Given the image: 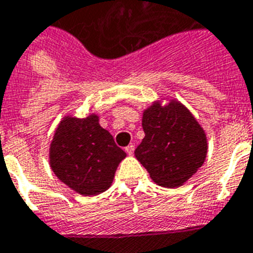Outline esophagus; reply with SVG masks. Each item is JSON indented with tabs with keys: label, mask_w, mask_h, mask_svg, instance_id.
<instances>
[{
	"label": "esophagus",
	"mask_w": 253,
	"mask_h": 253,
	"mask_svg": "<svg viewBox=\"0 0 253 253\" xmlns=\"http://www.w3.org/2000/svg\"><path fill=\"white\" fill-rule=\"evenodd\" d=\"M125 151H126V153L127 155H132L133 153V151H135V145L133 144H130V145H127L126 148H125Z\"/></svg>",
	"instance_id": "34e87169"
}]
</instances>
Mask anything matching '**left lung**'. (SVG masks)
Instances as JSON below:
<instances>
[{
    "label": "left lung",
    "instance_id": "1",
    "mask_svg": "<svg viewBox=\"0 0 253 253\" xmlns=\"http://www.w3.org/2000/svg\"><path fill=\"white\" fill-rule=\"evenodd\" d=\"M168 101L165 106L162 100ZM145 136L135 157L153 182L166 188L184 184L200 169L208 153V139L194 114L175 98L161 97L143 112Z\"/></svg>",
    "mask_w": 253,
    "mask_h": 253
}]
</instances>
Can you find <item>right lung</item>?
I'll return each instance as SVG.
<instances>
[{"label": "right lung", "mask_w": 253, "mask_h": 253, "mask_svg": "<svg viewBox=\"0 0 253 253\" xmlns=\"http://www.w3.org/2000/svg\"><path fill=\"white\" fill-rule=\"evenodd\" d=\"M97 114L59 121L49 147V165L61 182L77 194L94 196L112 186L126 152L117 147Z\"/></svg>", "instance_id": "1"}]
</instances>
